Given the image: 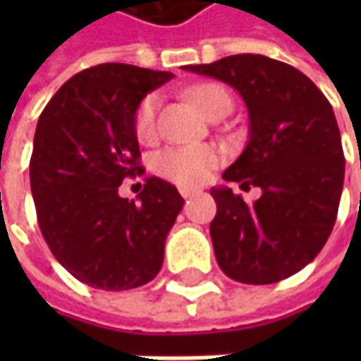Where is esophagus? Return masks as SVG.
<instances>
[{"label": "esophagus", "mask_w": 361, "mask_h": 361, "mask_svg": "<svg viewBox=\"0 0 361 361\" xmlns=\"http://www.w3.org/2000/svg\"><path fill=\"white\" fill-rule=\"evenodd\" d=\"M197 192H199L197 188H180V195H183L185 199H190V197H192V195H197Z\"/></svg>", "instance_id": "esophagus-1"}]
</instances>
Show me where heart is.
Returning a JSON list of instances; mask_svg holds the SVG:
<instances>
[{
	"label": "heart",
	"mask_w": 361,
	"mask_h": 361,
	"mask_svg": "<svg viewBox=\"0 0 361 361\" xmlns=\"http://www.w3.org/2000/svg\"><path fill=\"white\" fill-rule=\"evenodd\" d=\"M190 102L201 110L204 116H213L219 108L231 106L229 92L223 86L204 82L197 84L187 92ZM157 112H159V98L154 94L146 96L136 108L134 114V132L140 142H152L157 136ZM221 160V152L215 146L209 145H187V146H169L160 150L154 157V173L162 178L171 180L178 187H197L211 174Z\"/></svg>",
	"instance_id": "obj_1"
}]
</instances>
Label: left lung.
Returning <instances> with one entry per match:
<instances>
[{"mask_svg":"<svg viewBox=\"0 0 361 361\" xmlns=\"http://www.w3.org/2000/svg\"><path fill=\"white\" fill-rule=\"evenodd\" d=\"M185 70L241 94L249 142L223 178L263 190L253 204L229 187L211 190L216 263L239 283H277L312 263L338 216L345 160L331 104L298 68L259 54Z\"/></svg>","mask_w":361,"mask_h":361,"instance_id":"obj_1","label":"left lung"}]
</instances>
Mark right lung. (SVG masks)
I'll return each instance as SVG.
<instances>
[{
	"mask_svg": "<svg viewBox=\"0 0 361 361\" xmlns=\"http://www.w3.org/2000/svg\"><path fill=\"white\" fill-rule=\"evenodd\" d=\"M171 72L100 63L70 78L37 120L30 185L49 251L78 281L124 291L157 277L183 209L171 183L146 178L138 201L118 195L145 173L134 114Z\"/></svg>",
	"mask_w": 361,
	"mask_h": 361,
	"instance_id": "1",
	"label": "right lung"
}]
</instances>
